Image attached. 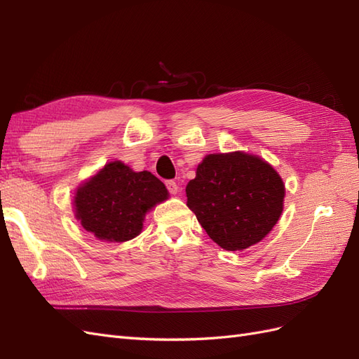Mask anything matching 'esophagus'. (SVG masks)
Wrapping results in <instances>:
<instances>
[{"label": "esophagus", "instance_id": "obj_1", "mask_svg": "<svg viewBox=\"0 0 359 359\" xmlns=\"http://www.w3.org/2000/svg\"><path fill=\"white\" fill-rule=\"evenodd\" d=\"M166 187L170 194H177L178 193V184L175 181H166Z\"/></svg>", "mask_w": 359, "mask_h": 359}]
</instances>
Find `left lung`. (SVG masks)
<instances>
[{
    "mask_svg": "<svg viewBox=\"0 0 359 359\" xmlns=\"http://www.w3.org/2000/svg\"><path fill=\"white\" fill-rule=\"evenodd\" d=\"M187 206L222 248L259 243L283 211L285 184L274 168L245 153L210 154L187 184Z\"/></svg>",
    "mask_w": 359,
    "mask_h": 359,
    "instance_id": "8db88e82",
    "label": "left lung"
}]
</instances>
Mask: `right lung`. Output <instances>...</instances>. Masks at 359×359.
Returning a JSON list of instances; mask_svg holds the SVG:
<instances>
[{"instance_id": "add662e5", "label": "right lung", "mask_w": 359, "mask_h": 359, "mask_svg": "<svg viewBox=\"0 0 359 359\" xmlns=\"http://www.w3.org/2000/svg\"><path fill=\"white\" fill-rule=\"evenodd\" d=\"M166 199L165 184L153 173L112 161L78 189L76 219L99 240L124 243L142 231L147 211Z\"/></svg>"}]
</instances>
